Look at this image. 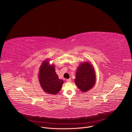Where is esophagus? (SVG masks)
Segmentation results:
<instances>
[{
  "mask_svg": "<svg viewBox=\"0 0 132 132\" xmlns=\"http://www.w3.org/2000/svg\"><path fill=\"white\" fill-rule=\"evenodd\" d=\"M66 81H67V82H69L71 81V79H66Z\"/></svg>",
  "mask_w": 132,
  "mask_h": 132,
  "instance_id": "obj_1",
  "label": "esophagus"
}]
</instances>
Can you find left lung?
Returning <instances> with one entry per match:
<instances>
[{
    "instance_id": "8db88e82",
    "label": "left lung",
    "mask_w": 132,
    "mask_h": 132,
    "mask_svg": "<svg viewBox=\"0 0 132 132\" xmlns=\"http://www.w3.org/2000/svg\"><path fill=\"white\" fill-rule=\"evenodd\" d=\"M75 77V83L82 92H86L91 89L96 82L95 71L88 62L82 63L78 68Z\"/></svg>"
}]
</instances>
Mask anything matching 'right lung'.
Wrapping results in <instances>:
<instances>
[{"mask_svg":"<svg viewBox=\"0 0 132 132\" xmlns=\"http://www.w3.org/2000/svg\"><path fill=\"white\" fill-rule=\"evenodd\" d=\"M49 62L44 61L41 67L39 80L43 90L50 94L57 93L61 90L63 80L60 79L55 71L53 65H49Z\"/></svg>","mask_w":132,"mask_h":132,"instance_id":"add662e5","label":"right lung"}]
</instances>
